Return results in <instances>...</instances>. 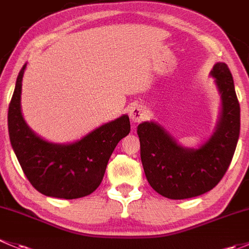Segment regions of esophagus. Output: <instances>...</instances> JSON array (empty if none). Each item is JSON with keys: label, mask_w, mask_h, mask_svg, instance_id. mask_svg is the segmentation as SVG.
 Listing matches in <instances>:
<instances>
[{"label": "esophagus", "mask_w": 249, "mask_h": 249, "mask_svg": "<svg viewBox=\"0 0 249 249\" xmlns=\"http://www.w3.org/2000/svg\"><path fill=\"white\" fill-rule=\"evenodd\" d=\"M129 117L130 120H132L133 124H140V122L146 119L145 109H143L142 106H140V104H135V106L130 107Z\"/></svg>", "instance_id": "1"}]
</instances>
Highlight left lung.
Returning a JSON list of instances; mask_svg holds the SVG:
<instances>
[{
  "label": "left lung",
  "mask_w": 249,
  "mask_h": 249,
  "mask_svg": "<svg viewBox=\"0 0 249 249\" xmlns=\"http://www.w3.org/2000/svg\"><path fill=\"white\" fill-rule=\"evenodd\" d=\"M211 76L220 94L222 110L213 135L198 148L181 146L153 121L138 125L146 178L165 198L188 199L211 191L231 163L240 135V104L225 63H216Z\"/></svg>",
  "instance_id": "left-lung-1"
}]
</instances>
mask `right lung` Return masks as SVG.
<instances>
[{"mask_svg":"<svg viewBox=\"0 0 249 249\" xmlns=\"http://www.w3.org/2000/svg\"><path fill=\"white\" fill-rule=\"evenodd\" d=\"M20 71L8 109L12 147L27 180L39 193L60 199H78L96 191L103 180L112 151L130 132L129 117L119 119L71 143H53L38 137L21 112L22 76Z\"/></svg>","mask_w":249,"mask_h":249,"instance_id":"right-lung-1","label":"right lung"}]
</instances>
